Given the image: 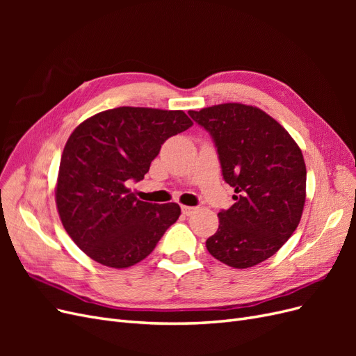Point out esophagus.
<instances>
[{
  "label": "esophagus",
  "mask_w": 356,
  "mask_h": 356,
  "mask_svg": "<svg viewBox=\"0 0 356 356\" xmlns=\"http://www.w3.org/2000/svg\"><path fill=\"white\" fill-rule=\"evenodd\" d=\"M181 211H182V213L187 215V217H190V215L197 212V208H193V207H181Z\"/></svg>",
  "instance_id": "34e87169"
}]
</instances>
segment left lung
Here are the masks:
<instances>
[{"mask_svg":"<svg viewBox=\"0 0 356 356\" xmlns=\"http://www.w3.org/2000/svg\"><path fill=\"white\" fill-rule=\"evenodd\" d=\"M217 147L222 178L234 203L218 212L207 241L212 257L248 268L281 250L300 222L306 200V165L300 147L257 106L220 104L188 111Z\"/></svg>","mask_w":356,"mask_h":356,"instance_id":"1","label":"left lung"}]
</instances>
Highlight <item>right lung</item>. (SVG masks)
<instances>
[{
	"label": "right lung",
	"mask_w": 356,
	"mask_h": 356,
	"mask_svg": "<svg viewBox=\"0 0 356 356\" xmlns=\"http://www.w3.org/2000/svg\"><path fill=\"white\" fill-rule=\"evenodd\" d=\"M191 124L181 110L118 106L74 129L60 157L56 207L70 238L92 260L131 267L178 220L179 204L143 202L129 184L144 179L166 139Z\"/></svg>",
	"instance_id": "1"
}]
</instances>
